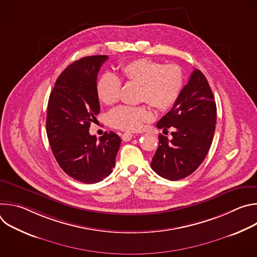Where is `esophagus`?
Instances as JSON below:
<instances>
[{"label": "esophagus", "mask_w": 257, "mask_h": 257, "mask_svg": "<svg viewBox=\"0 0 257 257\" xmlns=\"http://www.w3.org/2000/svg\"><path fill=\"white\" fill-rule=\"evenodd\" d=\"M133 137V134L130 133V132H125L122 134V139L123 141H130Z\"/></svg>", "instance_id": "esophagus-1"}]
</instances>
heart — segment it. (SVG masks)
Instances as JSON below:
<instances>
[{"label":"heart","instance_id":"1","mask_svg":"<svg viewBox=\"0 0 257 257\" xmlns=\"http://www.w3.org/2000/svg\"><path fill=\"white\" fill-rule=\"evenodd\" d=\"M121 78L127 83L140 85L139 99L148 102L159 112L172 108L179 99L184 76L178 65L150 59H137L120 67ZM122 81L111 73L103 74L97 81L96 91L101 102L112 105L119 100ZM153 120V113L146 105H121L108 114V125L123 131H138L143 124Z\"/></svg>","mask_w":257,"mask_h":257}]
</instances>
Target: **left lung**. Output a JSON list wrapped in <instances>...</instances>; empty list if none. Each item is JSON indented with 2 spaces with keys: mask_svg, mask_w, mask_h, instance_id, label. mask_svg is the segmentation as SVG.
Wrapping results in <instances>:
<instances>
[{
  "mask_svg": "<svg viewBox=\"0 0 257 257\" xmlns=\"http://www.w3.org/2000/svg\"><path fill=\"white\" fill-rule=\"evenodd\" d=\"M216 105L210 86L200 70L194 69L181 95L157 124L164 133L170 127L171 140L159 135V148L152 169L161 177L177 181L192 174L204 161L212 142Z\"/></svg>",
  "mask_w": 257,
  "mask_h": 257,
  "instance_id": "left-lung-1",
  "label": "left lung"
}]
</instances>
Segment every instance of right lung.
<instances>
[{
	"instance_id": "1",
	"label": "right lung",
	"mask_w": 257,
	"mask_h": 257,
	"mask_svg": "<svg viewBox=\"0 0 257 257\" xmlns=\"http://www.w3.org/2000/svg\"><path fill=\"white\" fill-rule=\"evenodd\" d=\"M107 56L84 57L68 66L50 94L47 134L52 152L71 178L91 184L113 172L121 138L105 132L100 138L89 134L99 114L97 73Z\"/></svg>"
}]
</instances>
